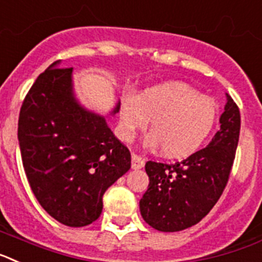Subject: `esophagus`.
<instances>
[{"label": "esophagus", "mask_w": 262, "mask_h": 262, "mask_svg": "<svg viewBox=\"0 0 262 262\" xmlns=\"http://www.w3.org/2000/svg\"><path fill=\"white\" fill-rule=\"evenodd\" d=\"M145 166V159L142 158L141 156H138V154L133 153L132 154V169L137 170V169H141V167H144Z\"/></svg>", "instance_id": "esophagus-1"}]
</instances>
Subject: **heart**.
Listing matches in <instances>:
<instances>
[{"label": "heart", "mask_w": 262, "mask_h": 262, "mask_svg": "<svg viewBox=\"0 0 262 262\" xmlns=\"http://www.w3.org/2000/svg\"><path fill=\"white\" fill-rule=\"evenodd\" d=\"M217 106L181 81H169L122 99L120 128L125 138L144 128L150 118L149 142L169 157L194 153L212 130Z\"/></svg>", "instance_id": "heart-1"}]
</instances>
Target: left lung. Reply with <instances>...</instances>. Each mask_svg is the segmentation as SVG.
<instances>
[{
  "mask_svg": "<svg viewBox=\"0 0 262 262\" xmlns=\"http://www.w3.org/2000/svg\"><path fill=\"white\" fill-rule=\"evenodd\" d=\"M240 111L228 96L220 129L204 149L181 162L147 161L149 188L140 200L141 215L161 232L195 226L212 210L228 183L240 136Z\"/></svg>",
  "mask_w": 262,
  "mask_h": 262,
  "instance_id": "1",
  "label": "left lung"
}]
</instances>
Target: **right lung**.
<instances>
[{
  "mask_svg": "<svg viewBox=\"0 0 262 262\" xmlns=\"http://www.w3.org/2000/svg\"><path fill=\"white\" fill-rule=\"evenodd\" d=\"M52 63L25 96L18 141L31 191L43 210L68 227L88 226L108 187L130 169V151L105 118L75 101L72 68ZM120 104L116 106L118 112Z\"/></svg>",
  "mask_w": 262,
  "mask_h": 262,
  "instance_id": "add662e5",
  "label": "right lung"
}]
</instances>
